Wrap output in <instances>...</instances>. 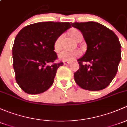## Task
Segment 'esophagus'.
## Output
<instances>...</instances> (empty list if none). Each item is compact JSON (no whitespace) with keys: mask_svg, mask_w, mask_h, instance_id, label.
Instances as JSON below:
<instances>
[{"mask_svg":"<svg viewBox=\"0 0 127 127\" xmlns=\"http://www.w3.org/2000/svg\"><path fill=\"white\" fill-rule=\"evenodd\" d=\"M70 63H71V62H70V61H64V65L70 64Z\"/></svg>","mask_w":127,"mask_h":127,"instance_id":"1","label":"esophagus"}]
</instances>
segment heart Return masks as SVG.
<instances>
[{
    "mask_svg": "<svg viewBox=\"0 0 127 127\" xmlns=\"http://www.w3.org/2000/svg\"><path fill=\"white\" fill-rule=\"evenodd\" d=\"M70 36L75 41H78V39L80 38L81 36H83L82 34L80 31L74 29V30H71L70 32ZM62 39V36H60L59 37L57 38L55 41L54 44H53V48H54V50L57 52H58L61 49V41ZM81 52L79 50H75V51H66L64 50L62 51L61 53L58 55V57H59L60 60L63 61H72L76 58L80 56Z\"/></svg>",
    "mask_w": 127,
    "mask_h": 127,
    "instance_id": "b5f03b06",
    "label": "heart"
}]
</instances>
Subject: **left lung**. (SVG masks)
I'll return each mask as SVG.
<instances>
[{
  "instance_id": "8db88e82",
  "label": "left lung",
  "mask_w": 127,
  "mask_h": 127,
  "mask_svg": "<svg viewBox=\"0 0 127 127\" xmlns=\"http://www.w3.org/2000/svg\"><path fill=\"white\" fill-rule=\"evenodd\" d=\"M72 26L80 30L88 46L83 57L77 60L80 68L74 74L76 83L86 90L105 89L116 75L121 60L118 37L97 22H74Z\"/></svg>"
}]
</instances>
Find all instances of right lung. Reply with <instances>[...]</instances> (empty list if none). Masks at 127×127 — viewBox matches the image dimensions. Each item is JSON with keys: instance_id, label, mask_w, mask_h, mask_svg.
I'll return each mask as SVG.
<instances>
[{"instance_id": "1", "label": "right lung", "mask_w": 127, "mask_h": 127, "mask_svg": "<svg viewBox=\"0 0 127 127\" xmlns=\"http://www.w3.org/2000/svg\"><path fill=\"white\" fill-rule=\"evenodd\" d=\"M70 27L69 22H38L25 27L17 34L13 65L17 83L25 93L41 94L52 85L57 69L63 65L54 63L58 57L53 44Z\"/></svg>"}]
</instances>
